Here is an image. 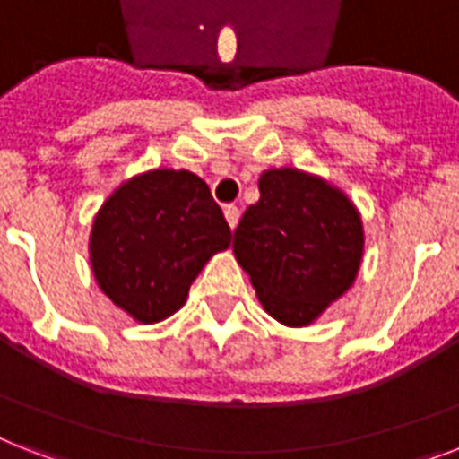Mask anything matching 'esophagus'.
Here are the masks:
<instances>
[{
    "mask_svg": "<svg viewBox=\"0 0 459 459\" xmlns=\"http://www.w3.org/2000/svg\"><path fill=\"white\" fill-rule=\"evenodd\" d=\"M223 214H226V221H229L230 229H236L238 221H240V210H238L236 204H229V207L223 210Z\"/></svg>",
    "mask_w": 459,
    "mask_h": 459,
    "instance_id": "obj_1",
    "label": "esophagus"
}]
</instances>
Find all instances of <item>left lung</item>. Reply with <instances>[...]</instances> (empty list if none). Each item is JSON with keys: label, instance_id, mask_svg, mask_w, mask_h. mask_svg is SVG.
Returning a JSON list of instances; mask_svg holds the SVG:
<instances>
[{"label": "left lung", "instance_id": "1", "mask_svg": "<svg viewBox=\"0 0 459 459\" xmlns=\"http://www.w3.org/2000/svg\"><path fill=\"white\" fill-rule=\"evenodd\" d=\"M259 193L238 223L233 255L271 318L307 327L356 281L363 219L342 188L297 167L264 171Z\"/></svg>", "mask_w": 459, "mask_h": 459}]
</instances>
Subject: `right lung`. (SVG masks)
<instances>
[{"label":"right lung","mask_w":459,"mask_h":459,"mask_svg":"<svg viewBox=\"0 0 459 459\" xmlns=\"http://www.w3.org/2000/svg\"><path fill=\"white\" fill-rule=\"evenodd\" d=\"M229 247L230 229L210 186L169 167L122 181L89 233L100 292L141 325L177 314L204 264Z\"/></svg>","instance_id":"add662e5"}]
</instances>
